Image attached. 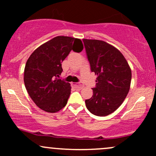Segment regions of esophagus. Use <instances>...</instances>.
<instances>
[{
  "label": "esophagus",
  "mask_w": 156,
  "mask_h": 156,
  "mask_svg": "<svg viewBox=\"0 0 156 156\" xmlns=\"http://www.w3.org/2000/svg\"><path fill=\"white\" fill-rule=\"evenodd\" d=\"M73 85L75 87H76V88H79V89H82L83 87V84H80V83H73Z\"/></svg>",
  "instance_id": "34e87169"
}]
</instances>
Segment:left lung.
Here are the masks:
<instances>
[{"label":"left lung","mask_w":156,"mask_h":156,"mask_svg":"<svg viewBox=\"0 0 156 156\" xmlns=\"http://www.w3.org/2000/svg\"><path fill=\"white\" fill-rule=\"evenodd\" d=\"M91 71L97 75L93 95L86 100L92 114L105 117L115 112L129 92L131 69L124 55L112 44L98 39H83Z\"/></svg>","instance_id":"obj_1"}]
</instances>
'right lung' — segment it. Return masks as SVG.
<instances>
[{
  "instance_id": "add662e5",
  "label": "right lung",
  "mask_w": 156,
  "mask_h": 156,
  "mask_svg": "<svg viewBox=\"0 0 156 156\" xmlns=\"http://www.w3.org/2000/svg\"><path fill=\"white\" fill-rule=\"evenodd\" d=\"M80 39L58 36L37 48L27 60L24 83L35 104L46 112L55 113L67 105L70 83L59 79L62 62L69 52L82 51Z\"/></svg>"
}]
</instances>
